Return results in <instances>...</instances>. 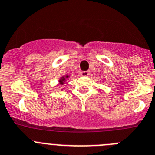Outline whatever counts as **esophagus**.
<instances>
[{
	"label": "esophagus",
	"mask_w": 155,
	"mask_h": 155,
	"mask_svg": "<svg viewBox=\"0 0 155 155\" xmlns=\"http://www.w3.org/2000/svg\"><path fill=\"white\" fill-rule=\"evenodd\" d=\"M89 74H90V72H89L88 71H83V72H80V75H81L82 76H83V77L88 76Z\"/></svg>",
	"instance_id": "esophagus-1"
}]
</instances>
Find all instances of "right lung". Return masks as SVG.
Here are the masks:
<instances>
[{
  "instance_id": "right-lung-1",
  "label": "right lung",
  "mask_w": 155,
  "mask_h": 155,
  "mask_svg": "<svg viewBox=\"0 0 155 155\" xmlns=\"http://www.w3.org/2000/svg\"><path fill=\"white\" fill-rule=\"evenodd\" d=\"M69 78V76L68 75H66V76H62V77H61L60 79H59L58 82H59V85H64V83H65V82H66L67 79Z\"/></svg>"
}]
</instances>
